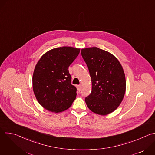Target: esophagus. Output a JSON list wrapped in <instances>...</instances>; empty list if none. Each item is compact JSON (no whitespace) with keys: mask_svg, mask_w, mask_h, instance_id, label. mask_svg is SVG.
<instances>
[{"mask_svg":"<svg viewBox=\"0 0 155 155\" xmlns=\"http://www.w3.org/2000/svg\"><path fill=\"white\" fill-rule=\"evenodd\" d=\"M77 87L78 90L79 91H80L81 90V88H82V86H81V84H79V85H77Z\"/></svg>","mask_w":155,"mask_h":155,"instance_id":"esophagus-1","label":"esophagus"}]
</instances>
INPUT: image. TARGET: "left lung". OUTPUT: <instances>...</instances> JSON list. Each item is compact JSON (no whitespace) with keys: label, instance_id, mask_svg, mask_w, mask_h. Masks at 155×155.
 <instances>
[{"label":"left lung","instance_id":"8db88e82","mask_svg":"<svg viewBox=\"0 0 155 155\" xmlns=\"http://www.w3.org/2000/svg\"><path fill=\"white\" fill-rule=\"evenodd\" d=\"M92 82L91 94L85 102L93 112L106 115L122 102L126 91V78L122 66L112 54L97 47L81 49Z\"/></svg>","mask_w":155,"mask_h":155}]
</instances>
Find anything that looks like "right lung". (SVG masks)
Returning <instances> with one entry per match:
<instances>
[{"label":"right lung","mask_w":155,"mask_h":155,"mask_svg":"<svg viewBox=\"0 0 155 155\" xmlns=\"http://www.w3.org/2000/svg\"><path fill=\"white\" fill-rule=\"evenodd\" d=\"M80 50L72 47L54 48L37 63L32 77L33 91L38 103L48 111L63 112L75 99L77 88L71 84L69 67Z\"/></svg>","instance_id":"right-lung-1"}]
</instances>
